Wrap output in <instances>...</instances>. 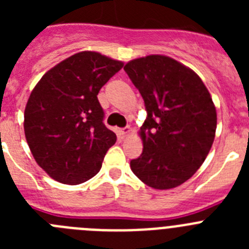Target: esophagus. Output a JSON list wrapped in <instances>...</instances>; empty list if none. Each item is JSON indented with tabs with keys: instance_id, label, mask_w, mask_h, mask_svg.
I'll return each instance as SVG.
<instances>
[{
	"instance_id": "1",
	"label": "esophagus",
	"mask_w": 249,
	"mask_h": 249,
	"mask_svg": "<svg viewBox=\"0 0 249 249\" xmlns=\"http://www.w3.org/2000/svg\"><path fill=\"white\" fill-rule=\"evenodd\" d=\"M117 132H118V135H120V136L127 135V133L129 132V127H124V128H118Z\"/></svg>"
}]
</instances>
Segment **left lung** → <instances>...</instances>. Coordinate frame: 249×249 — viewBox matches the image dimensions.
Returning <instances> with one entry per match:
<instances>
[{
  "label": "left lung",
  "mask_w": 249,
  "mask_h": 249,
  "mask_svg": "<svg viewBox=\"0 0 249 249\" xmlns=\"http://www.w3.org/2000/svg\"><path fill=\"white\" fill-rule=\"evenodd\" d=\"M144 101L142 155L131 160L141 181L169 190L190 179L206 160L217 127L210 92L198 74L176 59L151 54L124 68Z\"/></svg>",
  "instance_id": "obj_1"
}]
</instances>
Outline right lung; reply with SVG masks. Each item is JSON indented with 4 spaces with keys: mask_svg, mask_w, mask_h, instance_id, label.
Here are the masks:
<instances>
[{
    "mask_svg": "<svg viewBox=\"0 0 249 249\" xmlns=\"http://www.w3.org/2000/svg\"><path fill=\"white\" fill-rule=\"evenodd\" d=\"M123 62L83 51L46 72L25 109V136L34 158L50 177L80 184L97 175L114 132L103 123L97 94Z\"/></svg>",
    "mask_w": 249,
    "mask_h": 249,
    "instance_id": "obj_1",
    "label": "right lung"
}]
</instances>
